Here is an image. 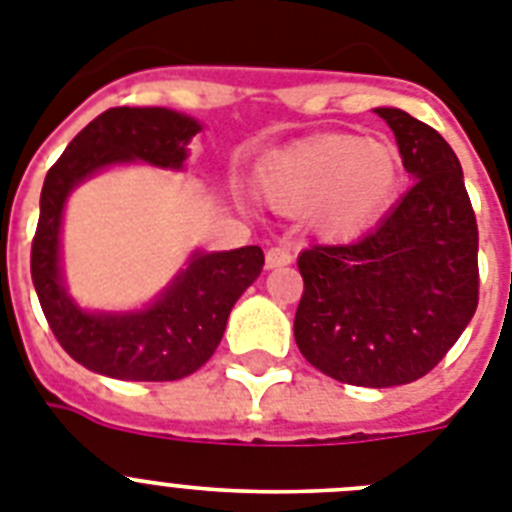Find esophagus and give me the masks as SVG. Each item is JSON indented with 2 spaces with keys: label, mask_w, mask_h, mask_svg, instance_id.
Wrapping results in <instances>:
<instances>
[{
  "label": "esophagus",
  "mask_w": 512,
  "mask_h": 512,
  "mask_svg": "<svg viewBox=\"0 0 512 512\" xmlns=\"http://www.w3.org/2000/svg\"><path fill=\"white\" fill-rule=\"evenodd\" d=\"M291 260H294V255L286 247H281V244H276V247H270L265 252V265L268 268H281V265H289Z\"/></svg>",
  "instance_id": "obj_1"
}]
</instances>
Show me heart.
<instances>
[{"instance_id":"heart-1","label":"heart","mask_w":512,"mask_h":512,"mask_svg":"<svg viewBox=\"0 0 512 512\" xmlns=\"http://www.w3.org/2000/svg\"><path fill=\"white\" fill-rule=\"evenodd\" d=\"M401 184L390 145L356 135H322L268 158L260 190L273 208L304 213L320 234L349 239L382 216Z\"/></svg>"}]
</instances>
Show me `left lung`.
<instances>
[{
    "mask_svg": "<svg viewBox=\"0 0 512 512\" xmlns=\"http://www.w3.org/2000/svg\"><path fill=\"white\" fill-rule=\"evenodd\" d=\"M416 182L362 239L312 244L294 338L312 367L346 385L393 388L448 354L479 304V229L461 163L437 130L375 109Z\"/></svg>",
    "mask_w": 512,
    "mask_h": 512,
    "instance_id": "1",
    "label": "left lung"
}]
</instances>
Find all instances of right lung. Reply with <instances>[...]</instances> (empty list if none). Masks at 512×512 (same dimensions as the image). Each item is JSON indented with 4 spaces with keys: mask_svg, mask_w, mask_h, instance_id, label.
I'll use <instances>...</instances> for the list:
<instances>
[{
    "mask_svg": "<svg viewBox=\"0 0 512 512\" xmlns=\"http://www.w3.org/2000/svg\"><path fill=\"white\" fill-rule=\"evenodd\" d=\"M197 132L200 124L176 111L117 106L77 132L46 174L30 247V276L59 346L98 375L166 382L197 372L218 349L236 299L263 270L260 247L195 255L190 268L153 307L130 315H88L64 291L59 223L72 187L109 163L135 158L179 169L187 158V143Z\"/></svg>",
    "mask_w": 512,
    "mask_h": 512,
    "instance_id": "add662e5",
    "label": "right lung"
}]
</instances>
